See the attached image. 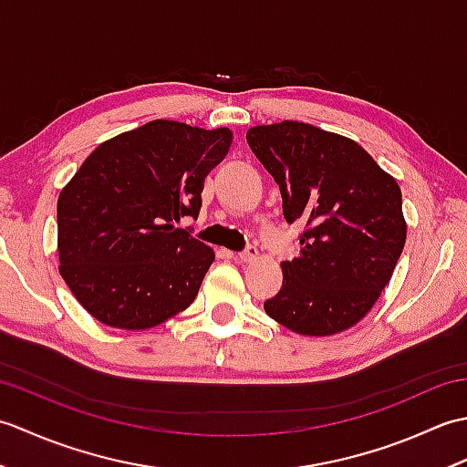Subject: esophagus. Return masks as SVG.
Wrapping results in <instances>:
<instances>
[{
	"instance_id": "esophagus-1",
	"label": "esophagus",
	"mask_w": 467,
	"mask_h": 467,
	"mask_svg": "<svg viewBox=\"0 0 467 467\" xmlns=\"http://www.w3.org/2000/svg\"><path fill=\"white\" fill-rule=\"evenodd\" d=\"M236 259H239L241 263H254L256 259H259V249H256V246H249L246 251L236 254Z\"/></svg>"
}]
</instances>
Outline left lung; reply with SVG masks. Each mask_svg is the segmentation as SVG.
<instances>
[{
  "label": "left lung",
  "mask_w": 467,
  "mask_h": 467,
  "mask_svg": "<svg viewBox=\"0 0 467 467\" xmlns=\"http://www.w3.org/2000/svg\"><path fill=\"white\" fill-rule=\"evenodd\" d=\"M246 142L281 188L286 223L301 221V251L283 261V286L266 315L306 337L351 329L379 299L408 224L398 181L351 138L283 120L254 126Z\"/></svg>",
  "instance_id": "obj_1"
}]
</instances>
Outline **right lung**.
<instances>
[{
    "label": "right lung",
    "mask_w": 467,
    "mask_h": 467,
    "mask_svg": "<svg viewBox=\"0 0 467 467\" xmlns=\"http://www.w3.org/2000/svg\"><path fill=\"white\" fill-rule=\"evenodd\" d=\"M228 128L152 120L102 142L57 196L59 275L94 319L150 329L196 299L214 251L184 228Z\"/></svg>",
    "instance_id": "add662e5"
}]
</instances>
